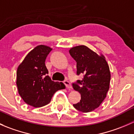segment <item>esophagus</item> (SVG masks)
I'll return each mask as SVG.
<instances>
[{"mask_svg":"<svg viewBox=\"0 0 134 134\" xmlns=\"http://www.w3.org/2000/svg\"><path fill=\"white\" fill-rule=\"evenodd\" d=\"M63 83H64V84L65 85V86L67 87V88H68V89H72V86H71V83H70L69 81L65 80L64 82H63Z\"/></svg>","mask_w":134,"mask_h":134,"instance_id":"1","label":"esophagus"}]
</instances>
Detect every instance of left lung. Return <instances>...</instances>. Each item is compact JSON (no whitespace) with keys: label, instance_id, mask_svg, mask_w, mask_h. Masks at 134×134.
Here are the masks:
<instances>
[{"label":"left lung","instance_id":"left-lung-1","mask_svg":"<svg viewBox=\"0 0 134 134\" xmlns=\"http://www.w3.org/2000/svg\"><path fill=\"white\" fill-rule=\"evenodd\" d=\"M69 53L76 62L77 75H83L82 80L72 83L74 90L81 94L80 101L73 106L83 113L91 112L106 97L111 79L109 65L103 54H98L85 45L72 47Z\"/></svg>","mask_w":134,"mask_h":134}]
</instances>
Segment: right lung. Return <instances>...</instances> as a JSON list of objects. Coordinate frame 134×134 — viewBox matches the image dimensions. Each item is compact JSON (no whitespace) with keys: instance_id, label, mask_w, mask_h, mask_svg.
<instances>
[{"instance_id":"1","label":"right lung","mask_w":134,"mask_h":134,"mask_svg":"<svg viewBox=\"0 0 134 134\" xmlns=\"http://www.w3.org/2000/svg\"><path fill=\"white\" fill-rule=\"evenodd\" d=\"M52 50L48 46H37L17 68L16 84L19 94L25 103L33 107L48 104L56 91L65 88L63 83L54 82L47 75L44 62Z\"/></svg>"}]
</instances>
